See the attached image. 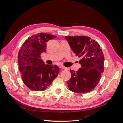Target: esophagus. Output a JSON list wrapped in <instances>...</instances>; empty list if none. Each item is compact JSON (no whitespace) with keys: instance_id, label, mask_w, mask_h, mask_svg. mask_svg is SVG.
<instances>
[{"instance_id":"obj_1","label":"esophagus","mask_w":123,"mask_h":123,"mask_svg":"<svg viewBox=\"0 0 123 123\" xmlns=\"http://www.w3.org/2000/svg\"><path fill=\"white\" fill-rule=\"evenodd\" d=\"M59 68H60L61 69H62V70H68V68H67L65 67L62 66H60V67H59Z\"/></svg>"}]
</instances>
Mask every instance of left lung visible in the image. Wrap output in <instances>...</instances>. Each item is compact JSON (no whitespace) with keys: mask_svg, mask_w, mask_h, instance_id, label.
<instances>
[{"mask_svg":"<svg viewBox=\"0 0 123 123\" xmlns=\"http://www.w3.org/2000/svg\"><path fill=\"white\" fill-rule=\"evenodd\" d=\"M74 53L80 58L81 68L77 71L70 70L71 77L67 81L71 91L86 93L97 86L104 70V55L99 44L85 36H66Z\"/></svg>","mask_w":123,"mask_h":123,"instance_id":"obj_1","label":"left lung"}]
</instances>
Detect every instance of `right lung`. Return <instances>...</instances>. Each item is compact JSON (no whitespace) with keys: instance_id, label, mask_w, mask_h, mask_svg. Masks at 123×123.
<instances>
[{"instance_id":"obj_1","label":"right lung","mask_w":123,"mask_h":123,"mask_svg":"<svg viewBox=\"0 0 123 123\" xmlns=\"http://www.w3.org/2000/svg\"><path fill=\"white\" fill-rule=\"evenodd\" d=\"M56 36L40 33L30 37L23 44L18 54L19 70L24 84L35 91L45 90L59 72L57 65H45L40 55L46 52V43Z\"/></svg>"}]
</instances>
